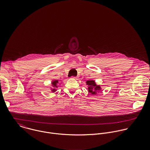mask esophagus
Wrapping results in <instances>:
<instances>
[{
    "label": "esophagus",
    "instance_id": "1",
    "mask_svg": "<svg viewBox=\"0 0 150 150\" xmlns=\"http://www.w3.org/2000/svg\"><path fill=\"white\" fill-rule=\"evenodd\" d=\"M72 78H73V79H76V80H77V79L76 77H72Z\"/></svg>",
    "mask_w": 150,
    "mask_h": 150
}]
</instances>
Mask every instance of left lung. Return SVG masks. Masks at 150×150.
I'll list each match as a JSON object with an SVG mask.
<instances>
[{
	"label": "left lung",
	"instance_id": "1",
	"mask_svg": "<svg viewBox=\"0 0 150 150\" xmlns=\"http://www.w3.org/2000/svg\"><path fill=\"white\" fill-rule=\"evenodd\" d=\"M86 84L88 86V91L92 94H96V91L100 89L99 86H96L95 81L93 80H88L86 81Z\"/></svg>",
	"mask_w": 150,
	"mask_h": 150
}]
</instances>
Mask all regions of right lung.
Here are the masks:
<instances>
[{
  "instance_id": "add662e5",
  "label": "right lung",
  "mask_w": 150,
  "mask_h": 150,
  "mask_svg": "<svg viewBox=\"0 0 150 150\" xmlns=\"http://www.w3.org/2000/svg\"><path fill=\"white\" fill-rule=\"evenodd\" d=\"M58 83V80H55V81H53L52 82V84L54 86V87H55V88H57V83ZM52 92H55V89H53L52 90Z\"/></svg>"
}]
</instances>
